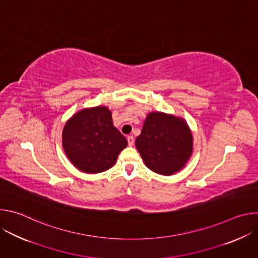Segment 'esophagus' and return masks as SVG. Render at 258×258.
<instances>
[{
    "instance_id": "1",
    "label": "esophagus",
    "mask_w": 258,
    "mask_h": 258,
    "mask_svg": "<svg viewBox=\"0 0 258 258\" xmlns=\"http://www.w3.org/2000/svg\"><path fill=\"white\" fill-rule=\"evenodd\" d=\"M127 143H128V145H130V146H133V145H134V143H135V139H134V137H133V136H128V137H127Z\"/></svg>"
}]
</instances>
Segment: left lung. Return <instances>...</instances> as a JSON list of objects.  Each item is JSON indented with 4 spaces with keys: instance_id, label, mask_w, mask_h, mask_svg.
Instances as JSON below:
<instances>
[{
    "instance_id": "8db88e82",
    "label": "left lung",
    "mask_w": 258,
    "mask_h": 258,
    "mask_svg": "<svg viewBox=\"0 0 258 258\" xmlns=\"http://www.w3.org/2000/svg\"><path fill=\"white\" fill-rule=\"evenodd\" d=\"M136 147L147 167L156 173L170 175L191 156L193 137L182 119L152 112L145 119Z\"/></svg>"
}]
</instances>
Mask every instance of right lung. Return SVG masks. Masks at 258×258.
Here are the masks:
<instances>
[{
	"instance_id": "add662e5",
	"label": "right lung",
	"mask_w": 258,
	"mask_h": 258,
	"mask_svg": "<svg viewBox=\"0 0 258 258\" xmlns=\"http://www.w3.org/2000/svg\"><path fill=\"white\" fill-rule=\"evenodd\" d=\"M63 148L77 168L98 173L112 167L127 141L112 123L107 107L85 109L72 116L63 130Z\"/></svg>"
}]
</instances>
